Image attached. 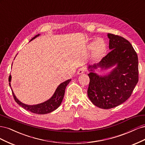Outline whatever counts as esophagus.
I'll list each match as a JSON object with an SVG mask.
<instances>
[{
  "label": "esophagus",
  "instance_id": "obj_1",
  "mask_svg": "<svg viewBox=\"0 0 145 145\" xmlns=\"http://www.w3.org/2000/svg\"><path fill=\"white\" fill-rule=\"evenodd\" d=\"M85 71V68L84 67H82V68H80V69H78V70L77 71V74L80 75V74L84 73Z\"/></svg>",
  "mask_w": 145,
  "mask_h": 145
}]
</instances>
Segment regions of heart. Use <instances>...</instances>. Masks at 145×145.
Masks as SVG:
<instances>
[{"mask_svg":"<svg viewBox=\"0 0 145 145\" xmlns=\"http://www.w3.org/2000/svg\"><path fill=\"white\" fill-rule=\"evenodd\" d=\"M88 49L93 51V56L96 60H99L103 57L106 52L107 47L105 42L102 39H99L96 40L91 42L88 45Z\"/></svg>","mask_w":145,"mask_h":145,"instance_id":"1","label":"heart"}]
</instances>
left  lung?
Masks as SVG:
<instances>
[{"instance_id": "1", "label": "left lung", "mask_w": 145, "mask_h": 145, "mask_svg": "<svg viewBox=\"0 0 145 145\" xmlns=\"http://www.w3.org/2000/svg\"><path fill=\"white\" fill-rule=\"evenodd\" d=\"M110 52L98 63L88 65L89 84L88 96L95 106L110 109L118 106L132 94L138 81L137 54L130 42L125 38L108 34ZM111 71L98 74V69Z\"/></svg>"}]
</instances>
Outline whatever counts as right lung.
Masks as SVG:
<instances>
[{
  "label": "right lung",
  "mask_w": 145,
  "mask_h": 145,
  "mask_svg": "<svg viewBox=\"0 0 145 145\" xmlns=\"http://www.w3.org/2000/svg\"><path fill=\"white\" fill-rule=\"evenodd\" d=\"M40 35V34H39L36 35V36H35L33 38L31 39L30 41L33 40V39H36L37 37H39ZM11 80V76L10 75L9 77V84L12 90L13 97H14L16 102L17 104H19L20 106L25 109L26 110L29 111L33 113L37 114H46L50 113L56 110V109L61 105V103H62V102L64 97L66 87L67 86L68 83L71 82V79H68L67 80L65 81L64 82L60 83V84L57 86V88L54 94L52 95V97L50 99L47 100L44 102H42L41 103H39L37 105H33L25 104L22 102H20V101L16 97V96L15 95L14 92H13L12 89V88L11 86V83H10Z\"/></svg>",
  "instance_id": "add662e5"
}]
</instances>
